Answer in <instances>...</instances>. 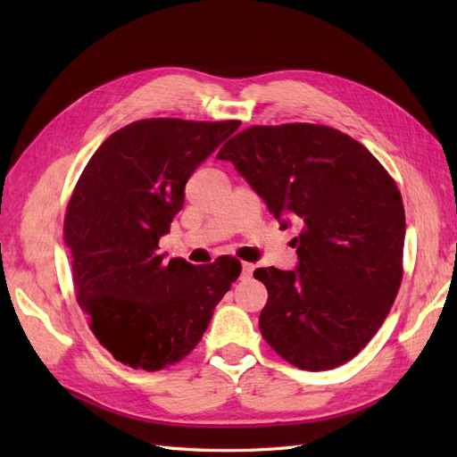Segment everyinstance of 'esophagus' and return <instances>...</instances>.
<instances>
[{"label":"esophagus","instance_id":"34e87169","mask_svg":"<svg viewBox=\"0 0 457 457\" xmlns=\"http://www.w3.org/2000/svg\"><path fill=\"white\" fill-rule=\"evenodd\" d=\"M253 269H255L253 263H244V265H241V278H249L251 275H253Z\"/></svg>","mask_w":457,"mask_h":457}]
</instances>
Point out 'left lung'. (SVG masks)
<instances>
[{
  "label": "left lung",
  "mask_w": 457,
  "mask_h": 457,
  "mask_svg": "<svg viewBox=\"0 0 457 457\" xmlns=\"http://www.w3.org/2000/svg\"><path fill=\"white\" fill-rule=\"evenodd\" d=\"M277 220L303 223L296 270L257 269L267 287L259 329L304 371L353 359L385 322L403 280L404 206L386 169L328 125H253L218 153Z\"/></svg>",
  "instance_id": "obj_1"
}]
</instances>
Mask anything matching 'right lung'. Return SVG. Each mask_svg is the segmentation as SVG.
<instances>
[{
    "instance_id": "right-lung-1",
    "label": "right lung",
    "mask_w": 457,
    "mask_h": 457,
    "mask_svg": "<svg viewBox=\"0 0 457 457\" xmlns=\"http://www.w3.org/2000/svg\"><path fill=\"white\" fill-rule=\"evenodd\" d=\"M239 123L133 121L100 145L76 182L64 213L76 300L123 365L161 371L182 361L241 273L234 257L196 267L159 253L190 174Z\"/></svg>"
}]
</instances>
